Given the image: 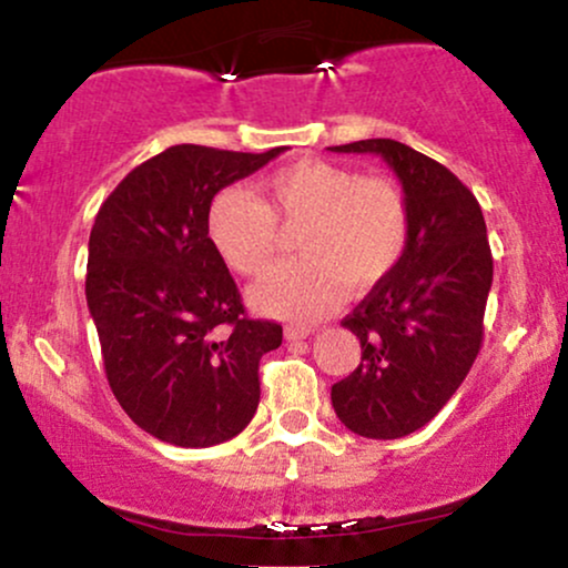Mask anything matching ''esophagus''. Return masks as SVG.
Returning a JSON list of instances; mask_svg holds the SVG:
<instances>
[{"instance_id":"1","label":"esophagus","mask_w":568,"mask_h":568,"mask_svg":"<svg viewBox=\"0 0 568 568\" xmlns=\"http://www.w3.org/2000/svg\"><path fill=\"white\" fill-rule=\"evenodd\" d=\"M312 334V328H306V325H285V338L288 342H298V338H306Z\"/></svg>"}]
</instances>
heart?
Returning <instances> with one entry per match:
<instances>
[{
    "mask_svg": "<svg viewBox=\"0 0 568 568\" xmlns=\"http://www.w3.org/2000/svg\"><path fill=\"white\" fill-rule=\"evenodd\" d=\"M264 200L224 189L207 213L213 245L237 275L272 270L296 234L302 262L251 288L264 315L310 323L334 310L344 288L368 291L395 272L408 245V202L395 181L325 160H302L264 181Z\"/></svg>",
    "mask_w": 568,
    "mask_h": 568,
    "instance_id": "obj_1",
    "label": "heart"
}]
</instances>
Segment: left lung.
Segmentation results:
<instances>
[{
  "label": "left lung",
  "instance_id": "1",
  "mask_svg": "<svg viewBox=\"0 0 568 568\" xmlns=\"http://www.w3.org/2000/svg\"><path fill=\"white\" fill-rule=\"evenodd\" d=\"M331 152L379 154L408 202L400 264L342 321L361 338V363L331 387L352 433L403 438L452 400L480 352L494 277L486 221L470 189L406 143L368 139Z\"/></svg>",
  "mask_w": 568,
  "mask_h": 568
}]
</instances>
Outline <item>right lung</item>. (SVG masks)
Masks as SVG:
<instances>
[{
    "label": "right lung",
    "mask_w": 568,
    "mask_h": 568,
    "mask_svg": "<svg viewBox=\"0 0 568 568\" xmlns=\"http://www.w3.org/2000/svg\"><path fill=\"white\" fill-rule=\"evenodd\" d=\"M262 154L179 143L133 168L98 211L84 296L109 387L158 440L207 448L240 435L258 408V361L283 325L251 321L207 237L211 202L256 173Z\"/></svg>",
    "instance_id": "add662e5"
}]
</instances>
